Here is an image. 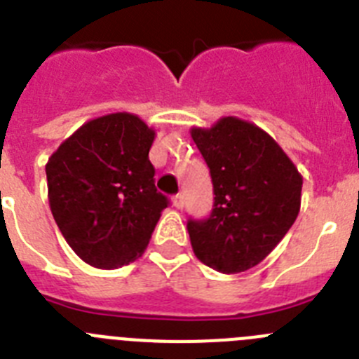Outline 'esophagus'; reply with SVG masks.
<instances>
[{
	"label": "esophagus",
	"instance_id": "esophagus-1",
	"mask_svg": "<svg viewBox=\"0 0 359 359\" xmlns=\"http://www.w3.org/2000/svg\"><path fill=\"white\" fill-rule=\"evenodd\" d=\"M172 205L177 208V210H182V208L185 207V198H183L182 194H176L172 198Z\"/></svg>",
	"mask_w": 359,
	"mask_h": 359
}]
</instances>
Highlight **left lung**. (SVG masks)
Instances as JSON below:
<instances>
[{"mask_svg":"<svg viewBox=\"0 0 359 359\" xmlns=\"http://www.w3.org/2000/svg\"><path fill=\"white\" fill-rule=\"evenodd\" d=\"M190 136L210 169L215 194L210 217L187 223L192 250L215 271H246L293 226L302 174L268 133L237 116L192 128Z\"/></svg>","mask_w":359,"mask_h":359,"instance_id":"left-lung-1","label":"left lung"}]
</instances>
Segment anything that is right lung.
Segmentation results:
<instances>
[{"label": "right lung", "instance_id": "obj_1", "mask_svg": "<svg viewBox=\"0 0 359 359\" xmlns=\"http://www.w3.org/2000/svg\"><path fill=\"white\" fill-rule=\"evenodd\" d=\"M154 129L133 113L86 122L48 158L50 210L69 248L100 269L136 261L169 199L154 187Z\"/></svg>", "mask_w": 359, "mask_h": 359}]
</instances>
